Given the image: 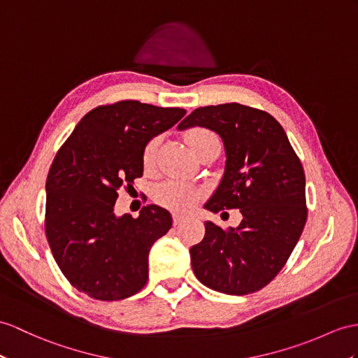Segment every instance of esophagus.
Here are the masks:
<instances>
[{
	"mask_svg": "<svg viewBox=\"0 0 358 358\" xmlns=\"http://www.w3.org/2000/svg\"><path fill=\"white\" fill-rule=\"evenodd\" d=\"M185 220V215H180V214H173V223H174V226L176 224H179V223H182Z\"/></svg>",
	"mask_w": 358,
	"mask_h": 358,
	"instance_id": "obj_1",
	"label": "esophagus"
}]
</instances>
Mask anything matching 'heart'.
I'll return each instance as SVG.
<instances>
[{
    "instance_id": "1",
    "label": "heart",
    "mask_w": 358,
    "mask_h": 358,
    "mask_svg": "<svg viewBox=\"0 0 358 358\" xmlns=\"http://www.w3.org/2000/svg\"><path fill=\"white\" fill-rule=\"evenodd\" d=\"M215 138L217 136L211 132V130L202 129V127L189 129L185 134V141L193 153H196L203 144ZM156 145H158V141H156V139H152V141L145 145V150H144L145 165H150L153 162ZM200 197H202V189L197 188L193 184H188V182L179 180V179L165 180L155 188L156 202L162 205L164 208L171 209V211H176V213L188 211V209H191L199 202Z\"/></svg>"
}]
</instances>
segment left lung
Listing matches in <instances>:
<instances>
[{
  "mask_svg": "<svg viewBox=\"0 0 358 358\" xmlns=\"http://www.w3.org/2000/svg\"><path fill=\"white\" fill-rule=\"evenodd\" d=\"M219 134L226 164L205 208L240 209L237 228L205 222V237L189 249L194 275L226 294L263 289L289 259L307 222L305 174L282 126L270 113L238 103L193 110L178 126Z\"/></svg>",
  "mask_w": 358,
  "mask_h": 358,
  "instance_id": "obj_1",
  "label": "left lung"
}]
</instances>
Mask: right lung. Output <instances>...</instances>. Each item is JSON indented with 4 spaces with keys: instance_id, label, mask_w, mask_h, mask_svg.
<instances>
[{
    "instance_id": "right-lung-1",
    "label": "right lung",
    "mask_w": 358,
    "mask_h": 358,
    "mask_svg": "<svg viewBox=\"0 0 358 358\" xmlns=\"http://www.w3.org/2000/svg\"><path fill=\"white\" fill-rule=\"evenodd\" d=\"M185 113L136 100L99 106L59 149L45 184V234L59 268L78 292L120 301L147 284L149 252L171 228V215L147 205L134 219L115 215L113 208L118 189L143 176L145 145Z\"/></svg>"
}]
</instances>
